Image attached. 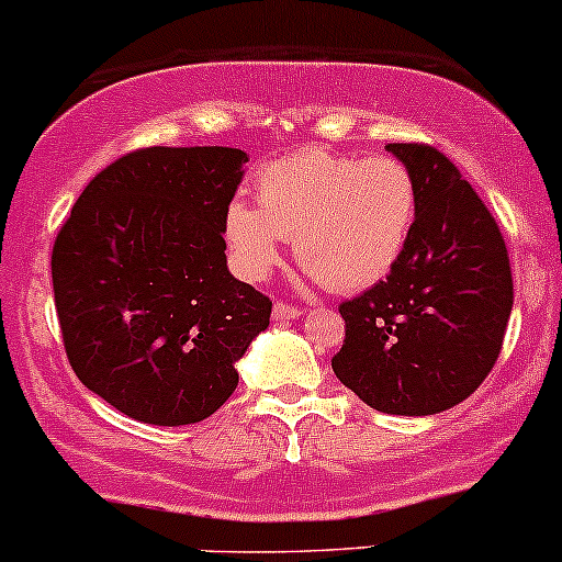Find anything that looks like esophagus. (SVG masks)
Listing matches in <instances>:
<instances>
[{
    "label": "esophagus",
    "instance_id": "esophagus-1",
    "mask_svg": "<svg viewBox=\"0 0 562 562\" xmlns=\"http://www.w3.org/2000/svg\"><path fill=\"white\" fill-rule=\"evenodd\" d=\"M301 311L295 306H288V303H274L272 306V319L274 322H285V319H299Z\"/></svg>",
    "mask_w": 562,
    "mask_h": 562
}]
</instances>
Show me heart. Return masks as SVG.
<instances>
[{"label":"heart","mask_w":562,"mask_h":562,"mask_svg":"<svg viewBox=\"0 0 562 562\" xmlns=\"http://www.w3.org/2000/svg\"><path fill=\"white\" fill-rule=\"evenodd\" d=\"M259 209L235 199L225 238L235 267L263 280L282 240L308 274L337 293H356L390 274L414 233V172L395 157L353 159L306 148L267 165L256 178Z\"/></svg>","instance_id":"b5f03b06"}]
</instances>
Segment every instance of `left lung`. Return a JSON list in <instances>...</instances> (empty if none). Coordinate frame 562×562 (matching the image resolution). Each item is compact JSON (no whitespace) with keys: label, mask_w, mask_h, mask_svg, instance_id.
Masks as SVG:
<instances>
[{"label":"left lung","mask_w":562,"mask_h":562,"mask_svg":"<svg viewBox=\"0 0 562 562\" xmlns=\"http://www.w3.org/2000/svg\"><path fill=\"white\" fill-rule=\"evenodd\" d=\"M414 172L418 209L387 280L346 301L337 380L374 411L431 416L495 367L513 311L508 248L456 165L424 144H387Z\"/></svg>","instance_id":"obj_1"}]
</instances>
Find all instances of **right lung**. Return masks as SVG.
I'll list each match as a JSON object with an SVG mask.
<instances>
[{
    "label": "right lung",
    "mask_w": 562,
    "mask_h": 562,
    "mask_svg": "<svg viewBox=\"0 0 562 562\" xmlns=\"http://www.w3.org/2000/svg\"><path fill=\"white\" fill-rule=\"evenodd\" d=\"M248 154L151 146L101 170L52 251L70 367L120 414L204 422L238 387L272 301L227 269L225 212Z\"/></svg>",
    "instance_id": "1"
}]
</instances>
